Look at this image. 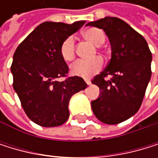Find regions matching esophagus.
Segmentation results:
<instances>
[{
  "label": "esophagus",
  "mask_w": 158,
  "mask_h": 158,
  "mask_svg": "<svg viewBox=\"0 0 158 158\" xmlns=\"http://www.w3.org/2000/svg\"><path fill=\"white\" fill-rule=\"evenodd\" d=\"M85 82H86L87 84H91V81H90V80H85Z\"/></svg>",
  "instance_id": "1"
}]
</instances>
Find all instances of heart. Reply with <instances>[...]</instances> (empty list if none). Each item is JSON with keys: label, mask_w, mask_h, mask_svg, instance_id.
<instances>
[{"label": "heart", "mask_w": 158, "mask_h": 158, "mask_svg": "<svg viewBox=\"0 0 158 158\" xmlns=\"http://www.w3.org/2000/svg\"><path fill=\"white\" fill-rule=\"evenodd\" d=\"M83 36L95 45H101L105 41V36L98 28H88L83 32ZM60 54L62 60L71 61L75 59V40L72 36L66 38L60 44ZM103 67V60L101 58L93 60H78L71 65V73L75 76L88 78L98 73Z\"/></svg>", "instance_id": "heart-1"}]
</instances>
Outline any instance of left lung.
<instances>
[{
  "mask_svg": "<svg viewBox=\"0 0 158 158\" xmlns=\"http://www.w3.org/2000/svg\"><path fill=\"white\" fill-rule=\"evenodd\" d=\"M87 25L104 30L112 47L106 68L92 80L100 91L99 98L91 101L92 110L103 123L118 124L140 108L152 75V53L146 40L118 18L106 17Z\"/></svg>",
  "mask_w": 158,
  "mask_h": 158,
  "instance_id": "obj_1",
  "label": "left lung"
}]
</instances>
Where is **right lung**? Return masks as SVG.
I'll return each instance as SVG.
<instances>
[{
  "instance_id": "obj_1",
  "label": "right lung",
  "mask_w": 158,
  "mask_h": 158,
  "mask_svg": "<svg viewBox=\"0 0 158 158\" xmlns=\"http://www.w3.org/2000/svg\"><path fill=\"white\" fill-rule=\"evenodd\" d=\"M84 23V21L72 24L44 23L14 53L11 65L14 90L27 117L40 126L56 127L66 122L71 97L87 87L82 77H67L69 68L60 54L61 42ZM60 77L65 80L59 82Z\"/></svg>"
}]
</instances>
